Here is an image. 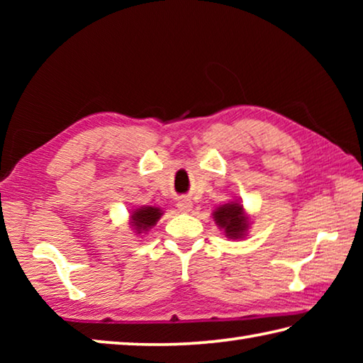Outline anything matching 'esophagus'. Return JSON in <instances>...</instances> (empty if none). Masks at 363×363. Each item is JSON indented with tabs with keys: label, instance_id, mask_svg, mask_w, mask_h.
Segmentation results:
<instances>
[{
	"label": "esophagus",
	"instance_id": "obj_1",
	"mask_svg": "<svg viewBox=\"0 0 363 363\" xmlns=\"http://www.w3.org/2000/svg\"><path fill=\"white\" fill-rule=\"evenodd\" d=\"M177 208H179L182 213H189L190 210H192V201H190L189 199H181L179 201H177Z\"/></svg>",
	"mask_w": 363,
	"mask_h": 363
}]
</instances>
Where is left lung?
<instances>
[{
    "label": "left lung",
    "instance_id": "8db88e82",
    "mask_svg": "<svg viewBox=\"0 0 363 363\" xmlns=\"http://www.w3.org/2000/svg\"><path fill=\"white\" fill-rule=\"evenodd\" d=\"M213 216L216 224L220 229H224L225 235L229 238H243L247 233L248 218L240 203L230 201V203L219 206Z\"/></svg>",
    "mask_w": 363,
    "mask_h": 363
}]
</instances>
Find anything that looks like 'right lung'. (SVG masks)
<instances>
[{"label": "right lung", "mask_w": 363, "mask_h": 363, "mask_svg": "<svg viewBox=\"0 0 363 363\" xmlns=\"http://www.w3.org/2000/svg\"><path fill=\"white\" fill-rule=\"evenodd\" d=\"M162 210L155 206H143L138 208L136 211H133L131 219H133V225L136 229L138 233H143L145 230L152 229L153 225L157 224V220L162 216Z\"/></svg>", "instance_id": "1"}]
</instances>
